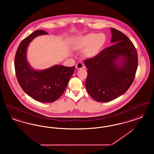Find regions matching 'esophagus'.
I'll use <instances>...</instances> for the list:
<instances>
[{
  "instance_id": "obj_1",
  "label": "esophagus",
  "mask_w": 154,
  "mask_h": 154,
  "mask_svg": "<svg viewBox=\"0 0 154 154\" xmlns=\"http://www.w3.org/2000/svg\"><path fill=\"white\" fill-rule=\"evenodd\" d=\"M75 67H76V68H77V69H82V68L84 67V66L83 65L82 63H81V62H78V63H77V65H76Z\"/></svg>"
}]
</instances>
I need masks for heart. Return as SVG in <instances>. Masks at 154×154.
Masks as SVG:
<instances>
[{"label":"heart","mask_w":154,"mask_h":154,"mask_svg":"<svg viewBox=\"0 0 154 154\" xmlns=\"http://www.w3.org/2000/svg\"><path fill=\"white\" fill-rule=\"evenodd\" d=\"M106 36L103 33H91L81 37L75 45L77 50H84V55L89 58H94L102 51L106 43Z\"/></svg>","instance_id":"1"}]
</instances>
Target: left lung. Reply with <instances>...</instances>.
<instances>
[{
    "instance_id": "obj_1",
    "label": "left lung",
    "mask_w": 154,
    "mask_h": 154,
    "mask_svg": "<svg viewBox=\"0 0 154 154\" xmlns=\"http://www.w3.org/2000/svg\"><path fill=\"white\" fill-rule=\"evenodd\" d=\"M110 30L114 44L84 61L88 69L85 88L99 102H109L123 95L132 85L137 69V52L131 40L118 30Z\"/></svg>"
}]
</instances>
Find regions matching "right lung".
Instances as JSON below:
<instances>
[{"mask_svg":"<svg viewBox=\"0 0 154 154\" xmlns=\"http://www.w3.org/2000/svg\"><path fill=\"white\" fill-rule=\"evenodd\" d=\"M47 34L43 30H38L24 38L18 47L14 60L15 73L20 87L28 95L43 103L54 102L60 97L75 69V66L56 65L37 70L30 66L26 58L29 44L35 37Z\"/></svg>","mask_w":154,"mask_h":154,"instance_id":"obj_1","label":"right lung"}]
</instances>
